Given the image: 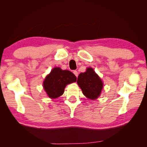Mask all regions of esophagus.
I'll use <instances>...</instances> for the list:
<instances>
[{
	"label": "esophagus",
	"mask_w": 147,
	"mask_h": 147,
	"mask_svg": "<svg viewBox=\"0 0 147 147\" xmlns=\"http://www.w3.org/2000/svg\"><path fill=\"white\" fill-rule=\"evenodd\" d=\"M73 73H74V75H75L76 77H78V72H77V71H73Z\"/></svg>",
	"instance_id": "esophagus-1"
}]
</instances>
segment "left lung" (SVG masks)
<instances>
[{"label": "left lung", "mask_w": 147, "mask_h": 147, "mask_svg": "<svg viewBox=\"0 0 147 147\" xmlns=\"http://www.w3.org/2000/svg\"><path fill=\"white\" fill-rule=\"evenodd\" d=\"M77 83L83 94L91 100H95L100 96L103 82L93 69L87 68L85 73L79 74Z\"/></svg>", "instance_id": "obj_1"}]
</instances>
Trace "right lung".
<instances>
[{
	"mask_svg": "<svg viewBox=\"0 0 147 147\" xmlns=\"http://www.w3.org/2000/svg\"><path fill=\"white\" fill-rule=\"evenodd\" d=\"M76 77L71 71L54 67L46 76L43 86L50 98H56L62 95L67 84L75 82Z\"/></svg>",
	"mask_w": 147,
	"mask_h": 147,
	"instance_id": "right-lung-1",
	"label": "right lung"
}]
</instances>
